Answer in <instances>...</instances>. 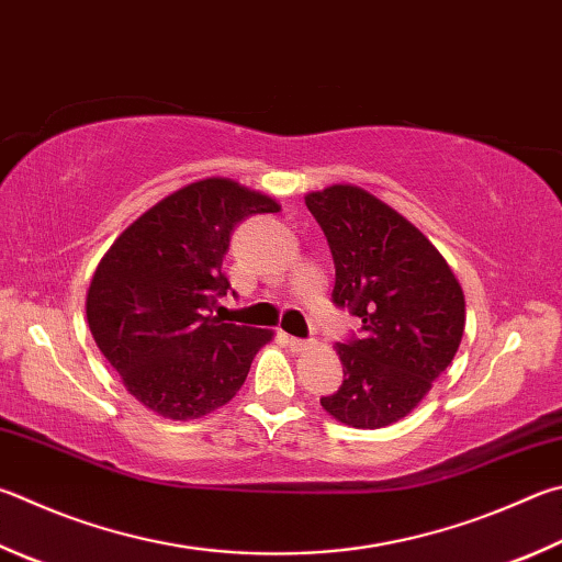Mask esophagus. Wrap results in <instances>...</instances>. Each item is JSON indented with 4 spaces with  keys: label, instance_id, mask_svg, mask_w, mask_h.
Instances as JSON below:
<instances>
[{
    "label": "esophagus",
    "instance_id": "1",
    "mask_svg": "<svg viewBox=\"0 0 562 562\" xmlns=\"http://www.w3.org/2000/svg\"><path fill=\"white\" fill-rule=\"evenodd\" d=\"M288 346L292 351H307V349H312V341L297 339V336H288Z\"/></svg>",
    "mask_w": 562,
    "mask_h": 562
}]
</instances>
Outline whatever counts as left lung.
I'll return each instance as SVG.
<instances>
[{
	"instance_id": "8db88e82",
	"label": "left lung",
	"mask_w": 562,
	"mask_h": 562,
	"mask_svg": "<svg viewBox=\"0 0 562 562\" xmlns=\"http://www.w3.org/2000/svg\"><path fill=\"white\" fill-rule=\"evenodd\" d=\"M331 248L334 304L361 319L336 344L344 383L322 397L334 420L379 430L413 413L452 363L464 334V292L430 240L353 183L304 196Z\"/></svg>"
}]
</instances>
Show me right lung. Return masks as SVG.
Here are the masks:
<instances>
[{"instance_id": "add662e5", "label": "right lung", "mask_w": 562, "mask_h": 562, "mask_svg": "<svg viewBox=\"0 0 562 562\" xmlns=\"http://www.w3.org/2000/svg\"><path fill=\"white\" fill-rule=\"evenodd\" d=\"M280 203L223 177L199 179L120 233L90 282V334L137 403L169 420H196L246 383L270 329L223 324L231 236Z\"/></svg>"}]
</instances>
